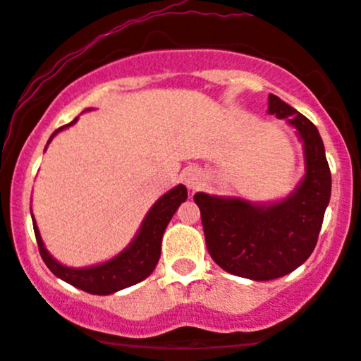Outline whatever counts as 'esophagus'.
Listing matches in <instances>:
<instances>
[{"instance_id": "esophagus-1", "label": "esophagus", "mask_w": 361, "mask_h": 361, "mask_svg": "<svg viewBox=\"0 0 361 361\" xmlns=\"http://www.w3.org/2000/svg\"><path fill=\"white\" fill-rule=\"evenodd\" d=\"M202 180H204V178H202V173L198 171L197 168H188V169H185V173H183V181H185V185L188 186L190 190L198 188V186L202 185Z\"/></svg>"}]
</instances>
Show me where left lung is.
I'll return each instance as SVG.
<instances>
[{
  "label": "left lung",
  "instance_id": "left-lung-1",
  "mask_svg": "<svg viewBox=\"0 0 361 361\" xmlns=\"http://www.w3.org/2000/svg\"><path fill=\"white\" fill-rule=\"evenodd\" d=\"M268 114L287 120L302 140L305 175L295 190L270 204L204 192L193 197L212 259L227 273L256 281L280 279L307 261L331 198V171L317 127L275 94L268 97Z\"/></svg>",
  "mask_w": 361,
  "mask_h": 361
}]
</instances>
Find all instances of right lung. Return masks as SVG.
<instances>
[{
    "instance_id": "obj_1",
    "label": "right lung",
    "mask_w": 361,
    "mask_h": 361,
    "mask_svg": "<svg viewBox=\"0 0 361 361\" xmlns=\"http://www.w3.org/2000/svg\"><path fill=\"white\" fill-rule=\"evenodd\" d=\"M76 122L78 117L71 123H68V126L57 128L51 135L49 142H51L57 132L74 126ZM186 197H188L186 186L176 185L175 188L169 190L163 197L157 198V202L149 209L142 224H140L137 234L128 243L126 250H122L117 256L105 261V263L93 264V267L86 268L66 267V264L59 263L56 258H52L51 252L45 250L42 235L39 233L35 219L32 217L40 256H42L44 263L47 264L49 270L57 279L68 281L73 287L85 290V292L93 293V295H109V293L118 292V290L146 280L154 271L161 256V239H163L164 231H166L168 224L171 221L173 215H175L178 207L186 200Z\"/></svg>"
}]
</instances>
